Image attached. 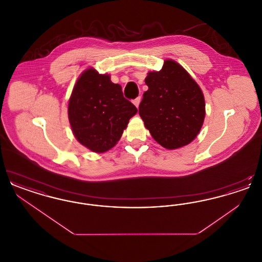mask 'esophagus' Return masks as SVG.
Listing matches in <instances>:
<instances>
[{
	"instance_id": "1",
	"label": "esophagus",
	"mask_w": 262,
	"mask_h": 262,
	"mask_svg": "<svg viewBox=\"0 0 262 262\" xmlns=\"http://www.w3.org/2000/svg\"><path fill=\"white\" fill-rule=\"evenodd\" d=\"M140 101H141V98H140V96H138V97H137L136 99L133 101V103H134V104L136 105V107H137V108H138V106H139V103H140Z\"/></svg>"
}]
</instances>
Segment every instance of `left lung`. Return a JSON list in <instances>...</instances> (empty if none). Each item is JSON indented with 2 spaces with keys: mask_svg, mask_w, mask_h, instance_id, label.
Segmentation results:
<instances>
[{
  "mask_svg": "<svg viewBox=\"0 0 262 262\" xmlns=\"http://www.w3.org/2000/svg\"><path fill=\"white\" fill-rule=\"evenodd\" d=\"M148 90L139 104V116L152 137L167 149L190 143L200 133L205 117L204 96L187 71L173 60L162 70L149 72Z\"/></svg>",
  "mask_w": 262,
  "mask_h": 262,
  "instance_id": "1",
  "label": "left lung"
}]
</instances>
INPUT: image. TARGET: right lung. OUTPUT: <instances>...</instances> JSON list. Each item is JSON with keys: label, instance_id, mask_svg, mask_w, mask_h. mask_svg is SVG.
Returning a JSON list of instances; mask_svg holds the SVG:
<instances>
[{"label": "right lung", "instance_id": "obj_1", "mask_svg": "<svg viewBox=\"0 0 262 262\" xmlns=\"http://www.w3.org/2000/svg\"><path fill=\"white\" fill-rule=\"evenodd\" d=\"M137 113L136 106L124 97L121 85L93 68L78 77L69 100L68 114L74 136L96 153L114 147Z\"/></svg>", "mask_w": 262, "mask_h": 262}]
</instances>
